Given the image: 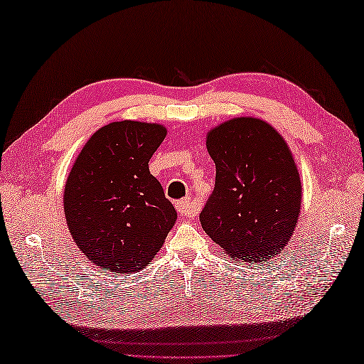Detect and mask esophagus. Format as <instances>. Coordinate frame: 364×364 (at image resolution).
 <instances>
[{
	"label": "esophagus",
	"mask_w": 364,
	"mask_h": 364,
	"mask_svg": "<svg viewBox=\"0 0 364 364\" xmlns=\"http://www.w3.org/2000/svg\"><path fill=\"white\" fill-rule=\"evenodd\" d=\"M176 211L180 213L181 215H186V218H194V215L197 214V211H196V208L192 206V203H191V200L189 198H183V200H180V202H176Z\"/></svg>",
	"instance_id": "1"
}]
</instances>
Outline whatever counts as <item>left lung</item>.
Returning <instances> with one entry per match:
<instances>
[{"label":"left lung","mask_w":364,"mask_h":364,"mask_svg":"<svg viewBox=\"0 0 364 364\" xmlns=\"http://www.w3.org/2000/svg\"><path fill=\"white\" fill-rule=\"evenodd\" d=\"M215 186L200 213L206 235L231 258L262 262L296 230L301 183L284 139L267 122L237 117L206 136Z\"/></svg>","instance_id":"8db88e82"}]
</instances>
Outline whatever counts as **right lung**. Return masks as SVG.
<instances>
[{"label": "right lung", "instance_id": "add662e5", "mask_svg": "<svg viewBox=\"0 0 364 364\" xmlns=\"http://www.w3.org/2000/svg\"><path fill=\"white\" fill-rule=\"evenodd\" d=\"M166 134L158 123L112 122L90 136L68 173L67 227L105 272L142 270L175 225V208L149 168Z\"/></svg>", "mask_w": 364, "mask_h": 364}]
</instances>
